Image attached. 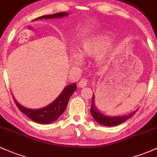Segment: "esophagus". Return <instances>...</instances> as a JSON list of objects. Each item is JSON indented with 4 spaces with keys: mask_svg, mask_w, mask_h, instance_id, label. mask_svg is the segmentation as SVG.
<instances>
[{
    "mask_svg": "<svg viewBox=\"0 0 157 157\" xmlns=\"http://www.w3.org/2000/svg\"><path fill=\"white\" fill-rule=\"evenodd\" d=\"M87 84H88V80L85 78L80 79V80L78 82V86L80 88H83V87L86 86Z\"/></svg>",
    "mask_w": 157,
    "mask_h": 157,
    "instance_id": "34e87169",
    "label": "esophagus"
}]
</instances>
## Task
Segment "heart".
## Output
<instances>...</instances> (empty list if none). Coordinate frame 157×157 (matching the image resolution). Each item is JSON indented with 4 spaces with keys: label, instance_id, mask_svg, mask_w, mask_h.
Instances as JSON below:
<instances>
[{
    "label": "heart",
    "instance_id": "obj_1",
    "mask_svg": "<svg viewBox=\"0 0 157 157\" xmlns=\"http://www.w3.org/2000/svg\"><path fill=\"white\" fill-rule=\"evenodd\" d=\"M112 33L107 31H100L82 40L77 46L78 53L72 54V59L77 65L82 63V57L97 56L98 63H104L112 54L114 50L110 43Z\"/></svg>",
    "mask_w": 157,
    "mask_h": 157
}]
</instances>
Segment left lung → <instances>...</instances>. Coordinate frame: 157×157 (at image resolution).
Here are the masks:
<instances>
[{"mask_svg":"<svg viewBox=\"0 0 157 157\" xmlns=\"http://www.w3.org/2000/svg\"><path fill=\"white\" fill-rule=\"evenodd\" d=\"M94 98L95 97H94V94L93 93L92 106H91L90 109L91 114H92V117L96 121L98 122L100 124L104 125V126L113 127L121 124L123 122H124L125 121H127V119L131 118L132 116H133L134 114L137 112V110H136V111L132 112V113H130V114L126 115H121V116H107V115L102 114L99 111V109H98L95 104H94Z\"/></svg>","mask_w":157,"mask_h":157,"instance_id":"obj_1","label":"left lung"}]
</instances>
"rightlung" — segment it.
Wrapping results in <instances>:
<instances>
[{"label": "right lung", "instance_id": "add662e5", "mask_svg": "<svg viewBox=\"0 0 157 157\" xmlns=\"http://www.w3.org/2000/svg\"><path fill=\"white\" fill-rule=\"evenodd\" d=\"M68 14L67 13H59L52 15H43L35 20H40L43 18L48 19V18H63V17L68 16ZM76 89H77V85L75 82L68 85L64 88L63 92L60 93V94L56 98V100H54L52 103L48 104V106L41 108V109H29V108L25 107V106L18 104L14 96H13V98H14L15 104L17 105L21 112L25 113L28 118H30L33 121L45 124L52 123L64 113L68 101H69V98Z\"/></svg>", "mask_w": 157, "mask_h": 157}]
</instances>
